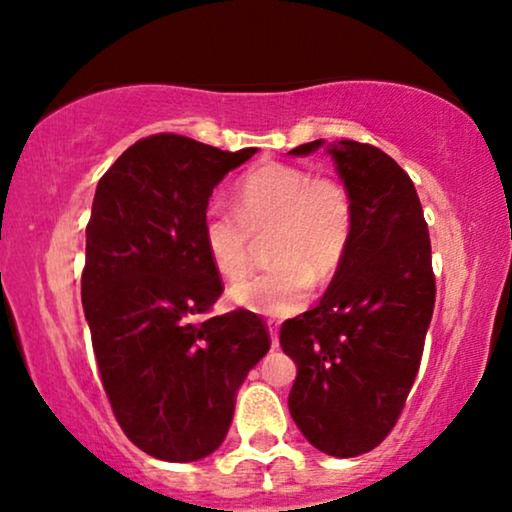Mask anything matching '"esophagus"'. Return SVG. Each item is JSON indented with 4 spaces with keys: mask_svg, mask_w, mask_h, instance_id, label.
I'll use <instances>...</instances> for the list:
<instances>
[{
    "mask_svg": "<svg viewBox=\"0 0 512 512\" xmlns=\"http://www.w3.org/2000/svg\"><path fill=\"white\" fill-rule=\"evenodd\" d=\"M270 340H272V349L279 347V335H277V326H270Z\"/></svg>",
    "mask_w": 512,
    "mask_h": 512,
    "instance_id": "obj_1",
    "label": "esophagus"
}]
</instances>
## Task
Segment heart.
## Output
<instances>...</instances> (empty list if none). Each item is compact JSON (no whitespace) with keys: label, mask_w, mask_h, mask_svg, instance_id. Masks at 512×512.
Here are the masks:
<instances>
[{"label":"heart","mask_w":512,"mask_h":512,"mask_svg":"<svg viewBox=\"0 0 512 512\" xmlns=\"http://www.w3.org/2000/svg\"><path fill=\"white\" fill-rule=\"evenodd\" d=\"M268 233L272 268L235 284L230 300L263 317H291L310 300L312 279L328 282L345 261L354 233L352 195L333 177L265 163L240 179L235 207L214 198L202 212L207 256L226 279L247 275L251 235Z\"/></svg>","instance_id":"b5f03b06"}]
</instances>
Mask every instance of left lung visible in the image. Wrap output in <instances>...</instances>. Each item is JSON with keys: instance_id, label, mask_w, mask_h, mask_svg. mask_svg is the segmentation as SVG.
<instances>
[{"instance_id": "1", "label": "left lung", "mask_w": 512, "mask_h": 512, "mask_svg": "<svg viewBox=\"0 0 512 512\" xmlns=\"http://www.w3.org/2000/svg\"><path fill=\"white\" fill-rule=\"evenodd\" d=\"M324 144H300L307 156ZM354 202V233L314 310L284 321L279 345L296 361L293 422L317 450L359 457L398 422L429 331L436 277L422 202L408 172L377 146H328Z\"/></svg>"}]
</instances>
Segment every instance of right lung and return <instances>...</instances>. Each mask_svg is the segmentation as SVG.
Listing matches in <instances>:
<instances>
[{"mask_svg":"<svg viewBox=\"0 0 512 512\" xmlns=\"http://www.w3.org/2000/svg\"><path fill=\"white\" fill-rule=\"evenodd\" d=\"M254 153L163 132L123 151L97 184L83 312L116 422L156 459L212 454L237 389L270 349L258 314L207 317L223 284L202 242V212L214 186Z\"/></svg>","mask_w":512,"mask_h":512,"instance_id":"right-lung-1","label":"right lung"}]
</instances>
